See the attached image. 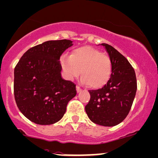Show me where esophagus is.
<instances>
[{
    "label": "esophagus",
    "mask_w": 158,
    "mask_h": 158,
    "mask_svg": "<svg viewBox=\"0 0 158 158\" xmlns=\"http://www.w3.org/2000/svg\"><path fill=\"white\" fill-rule=\"evenodd\" d=\"M76 90H77V93H79V92H81L82 89H81V87L78 86V85H77V86H76Z\"/></svg>",
    "instance_id": "obj_1"
}]
</instances>
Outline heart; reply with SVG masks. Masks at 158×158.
<instances>
[{"instance_id":"1","label":"heart","mask_w":158,"mask_h":158,"mask_svg":"<svg viewBox=\"0 0 158 158\" xmlns=\"http://www.w3.org/2000/svg\"><path fill=\"white\" fill-rule=\"evenodd\" d=\"M61 65L69 80L78 77L81 71L82 83L93 89L104 86L112 73L110 58L89 46L74 49L69 57L61 58Z\"/></svg>"}]
</instances>
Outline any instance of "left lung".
<instances>
[{"mask_svg":"<svg viewBox=\"0 0 158 158\" xmlns=\"http://www.w3.org/2000/svg\"><path fill=\"white\" fill-rule=\"evenodd\" d=\"M112 65L109 81L102 89L89 90L91 98L85 107L91 122L106 127L117 125L129 114L136 90L135 70L123 55L112 46L102 43Z\"/></svg>","mask_w":158,"mask_h":158,"instance_id":"1","label":"left lung"}]
</instances>
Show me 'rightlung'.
Masks as SVG:
<instances>
[{
    "mask_svg": "<svg viewBox=\"0 0 158 158\" xmlns=\"http://www.w3.org/2000/svg\"><path fill=\"white\" fill-rule=\"evenodd\" d=\"M71 40H51L33 47L15 68L14 94L20 112L35 124L48 125L61 119L75 84L61 77L60 56Z\"/></svg>",
    "mask_w": 158,
    "mask_h": 158,
    "instance_id": "1",
    "label": "right lung"
}]
</instances>
